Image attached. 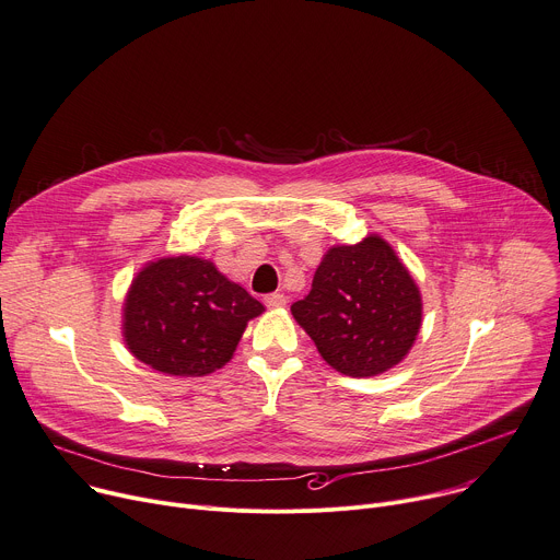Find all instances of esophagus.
Returning <instances> with one entry per match:
<instances>
[{"mask_svg": "<svg viewBox=\"0 0 560 560\" xmlns=\"http://www.w3.org/2000/svg\"><path fill=\"white\" fill-rule=\"evenodd\" d=\"M285 303H288L285 294H279V292H272V294H268V296H266V306H268V308H272V311H277V308H285Z\"/></svg>", "mask_w": 560, "mask_h": 560, "instance_id": "esophagus-1", "label": "esophagus"}]
</instances>
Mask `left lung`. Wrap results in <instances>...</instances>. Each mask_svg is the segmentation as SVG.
<instances>
[{
  "mask_svg": "<svg viewBox=\"0 0 560 560\" xmlns=\"http://www.w3.org/2000/svg\"><path fill=\"white\" fill-rule=\"evenodd\" d=\"M290 311L324 362L348 377H375L397 366L422 328L420 288L380 234L332 245L311 294Z\"/></svg>",
  "mask_w": 560,
  "mask_h": 560,
  "instance_id": "obj_1",
  "label": "left lung"
}]
</instances>
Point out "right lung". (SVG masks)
I'll return each mask as SVG.
<instances>
[{"label":"right lung","mask_w":560,"mask_h":560,"mask_svg":"<svg viewBox=\"0 0 560 560\" xmlns=\"http://www.w3.org/2000/svg\"><path fill=\"white\" fill-rule=\"evenodd\" d=\"M264 303L210 259L161 257L142 266L122 303V339L163 375L202 377L223 369Z\"/></svg>","instance_id":"right-lung-1"}]
</instances>
